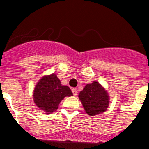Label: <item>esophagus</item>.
Returning <instances> with one entry per match:
<instances>
[{"mask_svg":"<svg viewBox=\"0 0 149 149\" xmlns=\"http://www.w3.org/2000/svg\"><path fill=\"white\" fill-rule=\"evenodd\" d=\"M72 93H73L74 95H76L77 94V91L75 88H73V89H72Z\"/></svg>","mask_w":149,"mask_h":149,"instance_id":"esophagus-1","label":"esophagus"}]
</instances>
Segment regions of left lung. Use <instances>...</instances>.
<instances>
[{
  "label": "left lung",
  "instance_id": "obj_1",
  "mask_svg": "<svg viewBox=\"0 0 149 149\" xmlns=\"http://www.w3.org/2000/svg\"><path fill=\"white\" fill-rule=\"evenodd\" d=\"M78 97L86 113L91 116L102 113L109 106L108 93L97 81L86 84Z\"/></svg>",
  "mask_w": 149,
  "mask_h": 149
}]
</instances>
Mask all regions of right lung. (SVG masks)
I'll return each instance as SVG.
<instances>
[{
  "label": "right lung",
  "mask_w": 149,
  "mask_h": 149,
  "mask_svg": "<svg viewBox=\"0 0 149 149\" xmlns=\"http://www.w3.org/2000/svg\"><path fill=\"white\" fill-rule=\"evenodd\" d=\"M68 86H63L56 74L45 75L40 79L33 91L34 103L47 114L58 109L60 101L65 96H72Z\"/></svg>",
  "instance_id": "1"
}]
</instances>
